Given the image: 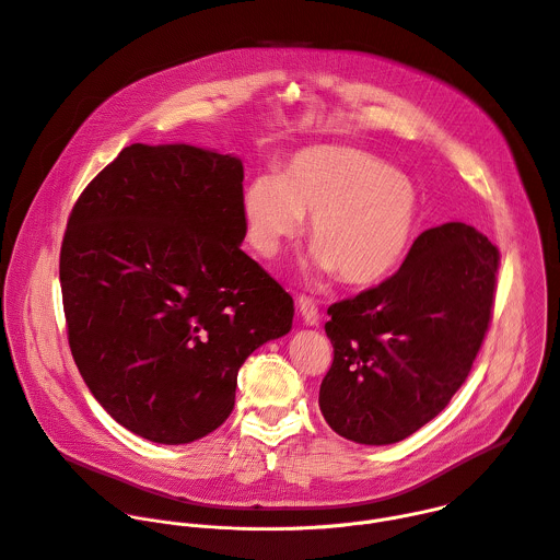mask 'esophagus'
Listing matches in <instances>:
<instances>
[{
    "label": "esophagus",
    "mask_w": 560,
    "mask_h": 560,
    "mask_svg": "<svg viewBox=\"0 0 560 560\" xmlns=\"http://www.w3.org/2000/svg\"><path fill=\"white\" fill-rule=\"evenodd\" d=\"M296 307H299V314H301L305 326H318V322H322V314H318V305L310 296L301 294L296 299Z\"/></svg>",
    "instance_id": "1"
}]
</instances>
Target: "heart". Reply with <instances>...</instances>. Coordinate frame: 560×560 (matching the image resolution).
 <instances>
[{
	"mask_svg": "<svg viewBox=\"0 0 560 560\" xmlns=\"http://www.w3.org/2000/svg\"><path fill=\"white\" fill-rule=\"evenodd\" d=\"M248 244L275 259L301 234L314 246L307 270L363 285L383 279L408 250L419 217L415 184L348 145L299 150L279 177H255L242 192Z\"/></svg>",
	"mask_w": 560,
	"mask_h": 560,
	"instance_id": "1",
	"label": "heart"
}]
</instances>
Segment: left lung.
<instances>
[{
	"instance_id": "8db88e82",
	"label": "left lung",
	"mask_w": 560,
	"mask_h": 560,
	"mask_svg": "<svg viewBox=\"0 0 560 560\" xmlns=\"http://www.w3.org/2000/svg\"><path fill=\"white\" fill-rule=\"evenodd\" d=\"M499 250L467 223L417 236L404 266L328 307L335 348L318 408L361 445H389L430 423L467 378L486 339Z\"/></svg>"
}]
</instances>
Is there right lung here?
<instances>
[{"label": "right lung", "instance_id": "right-lung-1", "mask_svg": "<svg viewBox=\"0 0 560 560\" xmlns=\"http://www.w3.org/2000/svg\"><path fill=\"white\" fill-rule=\"evenodd\" d=\"M242 192L238 156L132 143L70 212L59 281L72 359L100 406L152 443L217 430L238 368L292 328V296L242 250Z\"/></svg>", "mask_w": 560, "mask_h": 560}]
</instances>
